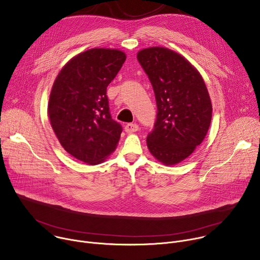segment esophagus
<instances>
[{"label":"esophagus","mask_w":260,"mask_h":260,"mask_svg":"<svg viewBox=\"0 0 260 260\" xmlns=\"http://www.w3.org/2000/svg\"><path fill=\"white\" fill-rule=\"evenodd\" d=\"M139 129V125L137 123H127L124 127V131L126 133H135Z\"/></svg>","instance_id":"34e87169"}]
</instances>
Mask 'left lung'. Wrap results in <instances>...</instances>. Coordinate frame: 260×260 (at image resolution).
<instances>
[{
  "instance_id": "8db88e82",
  "label": "left lung",
  "mask_w": 260,
  "mask_h": 260,
  "mask_svg": "<svg viewBox=\"0 0 260 260\" xmlns=\"http://www.w3.org/2000/svg\"><path fill=\"white\" fill-rule=\"evenodd\" d=\"M157 106L156 120L147 136L151 154L165 165L188 157L205 139L212 104L200 73L180 54L164 47L138 52Z\"/></svg>"
}]
</instances>
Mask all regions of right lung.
<instances>
[{
    "mask_svg": "<svg viewBox=\"0 0 260 260\" xmlns=\"http://www.w3.org/2000/svg\"><path fill=\"white\" fill-rule=\"evenodd\" d=\"M125 58L120 50L89 49L73 57L53 83L51 126L64 150L85 164L104 161L120 139L122 126L110 114L107 87Z\"/></svg>",
    "mask_w": 260,
    "mask_h": 260,
    "instance_id": "right-lung-1",
    "label": "right lung"
}]
</instances>
